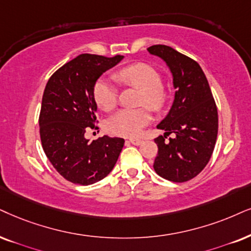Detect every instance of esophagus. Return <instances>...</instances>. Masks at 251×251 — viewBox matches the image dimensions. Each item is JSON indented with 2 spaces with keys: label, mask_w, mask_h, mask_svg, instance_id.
Here are the masks:
<instances>
[{
  "label": "esophagus",
  "mask_w": 251,
  "mask_h": 251,
  "mask_svg": "<svg viewBox=\"0 0 251 251\" xmlns=\"http://www.w3.org/2000/svg\"><path fill=\"white\" fill-rule=\"evenodd\" d=\"M129 142H131V144H133V145H135V146H139V145L142 144V140H141V139H129Z\"/></svg>",
  "instance_id": "obj_1"
}]
</instances>
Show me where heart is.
<instances>
[{
	"instance_id": "1",
	"label": "heart",
	"mask_w": 251,
	"mask_h": 251,
	"mask_svg": "<svg viewBox=\"0 0 251 251\" xmlns=\"http://www.w3.org/2000/svg\"><path fill=\"white\" fill-rule=\"evenodd\" d=\"M116 81L120 84L131 85L141 90L140 105H148L160 111L166 105L168 90L161 83L162 78L157 69L148 63L138 62L120 69L115 74ZM95 102L103 111L113 110L118 102V89L106 78H98L94 85ZM153 120L151 111L148 107L123 109L107 120V131L115 135L134 138L140 134L142 128Z\"/></svg>"
}]
</instances>
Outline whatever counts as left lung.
Segmentation results:
<instances>
[{
	"mask_svg": "<svg viewBox=\"0 0 251 251\" xmlns=\"http://www.w3.org/2000/svg\"><path fill=\"white\" fill-rule=\"evenodd\" d=\"M147 50L166 61L176 89L169 113L157 125L166 133L154 140L158 151L153 167L163 178L183 183L198 175L213 154L218 136L217 105L198 62L170 46L153 45ZM171 132L176 138L166 142Z\"/></svg>",
	"mask_w": 251,
	"mask_h": 251,
	"instance_id": "1",
	"label": "left lung"
}]
</instances>
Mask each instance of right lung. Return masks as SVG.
<instances>
[{
    "label": "right lung",
    "mask_w": 251,
    "mask_h": 251,
    "mask_svg": "<svg viewBox=\"0 0 251 251\" xmlns=\"http://www.w3.org/2000/svg\"><path fill=\"white\" fill-rule=\"evenodd\" d=\"M123 55L112 58L80 54L50 77L39 115L40 140L47 158L69 182L89 185L109 175L125 140L104 135L84 138L88 127L98 128L94 85Z\"/></svg>",
    "instance_id": "obj_1"
}]
</instances>
